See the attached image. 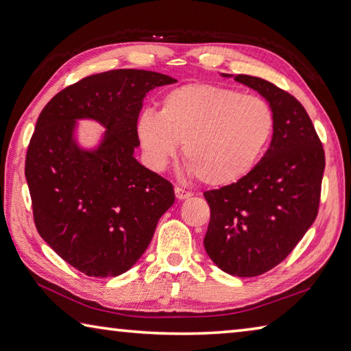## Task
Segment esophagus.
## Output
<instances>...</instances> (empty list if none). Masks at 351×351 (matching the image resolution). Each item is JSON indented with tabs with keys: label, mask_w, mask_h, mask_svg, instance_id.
<instances>
[{
	"label": "esophagus",
	"mask_w": 351,
	"mask_h": 351,
	"mask_svg": "<svg viewBox=\"0 0 351 351\" xmlns=\"http://www.w3.org/2000/svg\"><path fill=\"white\" fill-rule=\"evenodd\" d=\"M175 195H176L178 199H187V198L192 197V193L187 192V190L181 189V187H175Z\"/></svg>",
	"instance_id": "34e87169"
}]
</instances>
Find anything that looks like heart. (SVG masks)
<instances>
[{
    "instance_id": "1",
    "label": "heart",
    "mask_w": 351,
    "mask_h": 351,
    "mask_svg": "<svg viewBox=\"0 0 351 351\" xmlns=\"http://www.w3.org/2000/svg\"><path fill=\"white\" fill-rule=\"evenodd\" d=\"M274 132L269 104L230 88L192 83L165 94L159 112L147 110L136 134L148 167L162 170L182 144L190 175L207 186L234 184L251 171Z\"/></svg>"
}]
</instances>
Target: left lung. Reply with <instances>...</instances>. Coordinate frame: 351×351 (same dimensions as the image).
<instances>
[{"label":"left lung","instance_id":"8db88e82","mask_svg":"<svg viewBox=\"0 0 351 351\" xmlns=\"http://www.w3.org/2000/svg\"><path fill=\"white\" fill-rule=\"evenodd\" d=\"M221 75L257 91L274 114L261 161L237 182L204 192L210 207L207 255L230 276L255 277L287 258L316 219L325 153L294 96L260 77Z\"/></svg>","mask_w":351,"mask_h":351}]
</instances>
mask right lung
Masks as SVG:
<instances>
[{"label": "right lung", "instance_id": "1", "mask_svg": "<svg viewBox=\"0 0 351 351\" xmlns=\"http://www.w3.org/2000/svg\"><path fill=\"white\" fill-rule=\"evenodd\" d=\"M175 82L153 71H106L64 88L40 112L25 169L34 221L41 239L83 274L127 272L175 203L173 186L134 158L144 97ZM82 118L106 128L94 149L75 138Z\"/></svg>", "mask_w": 351, "mask_h": 351}]
</instances>
